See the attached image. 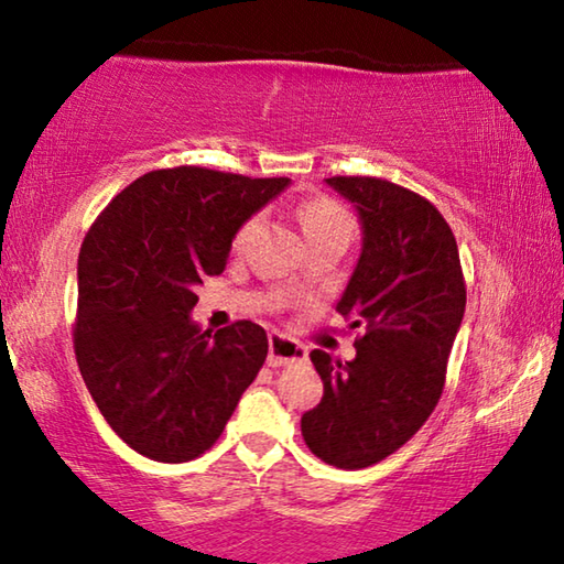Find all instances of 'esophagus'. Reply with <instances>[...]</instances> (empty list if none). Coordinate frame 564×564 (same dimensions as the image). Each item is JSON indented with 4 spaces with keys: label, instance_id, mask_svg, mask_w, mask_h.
<instances>
[{
    "label": "esophagus",
    "instance_id": "obj_1",
    "mask_svg": "<svg viewBox=\"0 0 564 564\" xmlns=\"http://www.w3.org/2000/svg\"><path fill=\"white\" fill-rule=\"evenodd\" d=\"M308 358V350L283 333H271L269 336V366H293V362H303Z\"/></svg>",
    "mask_w": 564,
    "mask_h": 564
}]
</instances>
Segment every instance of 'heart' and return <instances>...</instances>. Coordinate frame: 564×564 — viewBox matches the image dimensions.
Instances as JSON below:
<instances>
[{
  "instance_id": "1",
  "label": "heart",
  "mask_w": 564,
  "mask_h": 564,
  "mask_svg": "<svg viewBox=\"0 0 564 564\" xmlns=\"http://www.w3.org/2000/svg\"><path fill=\"white\" fill-rule=\"evenodd\" d=\"M295 214H299V221L305 238H308V243L323 241V238H333V236L350 238V231H352L350 214L328 196L308 198V202L299 204V212ZM259 226H261V216L248 218V221L238 228L234 236V248H241L248 241V236H251Z\"/></svg>"
}]
</instances>
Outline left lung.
<instances>
[{
	"instance_id": "left-lung-1",
	"label": "left lung",
	"mask_w": 564,
	"mask_h": 564,
	"mask_svg": "<svg viewBox=\"0 0 564 564\" xmlns=\"http://www.w3.org/2000/svg\"><path fill=\"white\" fill-rule=\"evenodd\" d=\"M326 184L356 206L362 248L336 311L360 328L356 358L313 350L321 403L301 433L323 463L360 470L393 455L437 405L447 356L465 313V279L443 214L398 184L333 176Z\"/></svg>"
}]
</instances>
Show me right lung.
I'll list each match as a JSON object with an SVG mask.
<instances>
[{
	"instance_id": "obj_1",
	"label": "right lung",
	"mask_w": 564,
	"mask_h": 564,
	"mask_svg": "<svg viewBox=\"0 0 564 564\" xmlns=\"http://www.w3.org/2000/svg\"><path fill=\"white\" fill-rule=\"evenodd\" d=\"M291 178L202 166L139 176L84 236L74 352L111 431L159 463L194 460L259 376L269 338L251 321L202 330L196 285L226 269L238 228Z\"/></svg>"
}]
</instances>
